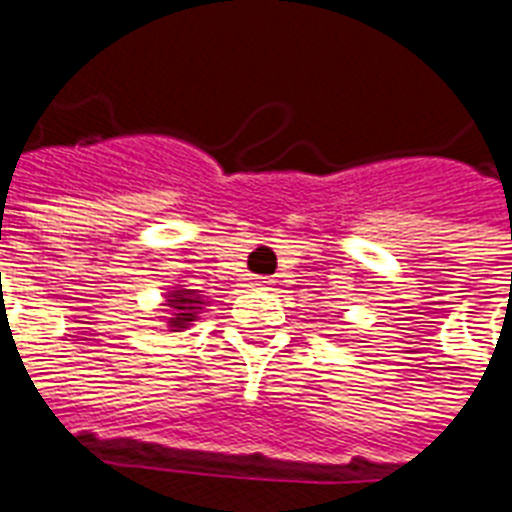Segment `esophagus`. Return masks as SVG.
I'll list each match as a JSON object with an SVG mask.
<instances>
[{
    "mask_svg": "<svg viewBox=\"0 0 512 512\" xmlns=\"http://www.w3.org/2000/svg\"><path fill=\"white\" fill-rule=\"evenodd\" d=\"M273 284H276L273 278H260V281H255L257 289H270V286H273Z\"/></svg>",
    "mask_w": 512,
    "mask_h": 512,
    "instance_id": "1",
    "label": "esophagus"
}]
</instances>
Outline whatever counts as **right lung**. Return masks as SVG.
Returning a JSON list of instances; mask_svg holds the SVG:
<instances>
[{
  "mask_svg": "<svg viewBox=\"0 0 512 512\" xmlns=\"http://www.w3.org/2000/svg\"><path fill=\"white\" fill-rule=\"evenodd\" d=\"M207 302L197 289H184L181 284H176L170 292H165V315H160V321H165V326L170 331H186L189 326H194V321H199V313L205 310Z\"/></svg>",
  "mask_w": 512,
  "mask_h": 512,
  "instance_id": "obj_1",
  "label": "right lung"
}]
</instances>
